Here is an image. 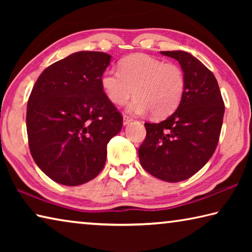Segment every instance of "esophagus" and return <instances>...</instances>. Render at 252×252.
Wrapping results in <instances>:
<instances>
[{"label": "esophagus", "mask_w": 252, "mask_h": 252, "mask_svg": "<svg viewBox=\"0 0 252 252\" xmlns=\"http://www.w3.org/2000/svg\"><path fill=\"white\" fill-rule=\"evenodd\" d=\"M132 120H133V119H132V118L127 117V116H125V117H123V125L127 126L130 122H132Z\"/></svg>", "instance_id": "obj_1"}]
</instances>
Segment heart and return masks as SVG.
Listing matches in <instances>:
<instances>
[{
    "instance_id": "heart-1",
    "label": "heart",
    "mask_w": 252,
    "mask_h": 252,
    "mask_svg": "<svg viewBox=\"0 0 252 252\" xmlns=\"http://www.w3.org/2000/svg\"><path fill=\"white\" fill-rule=\"evenodd\" d=\"M119 65L120 71L109 69L101 76L104 94L113 104L125 105L135 94L138 97L129 105L132 113L151 111L153 117L164 118L176 111L186 89V76L178 64L148 54H133Z\"/></svg>"
}]
</instances>
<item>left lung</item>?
Masks as SVG:
<instances>
[{
	"label": "left lung",
	"instance_id": "8db88e82",
	"mask_svg": "<svg viewBox=\"0 0 252 252\" xmlns=\"http://www.w3.org/2000/svg\"><path fill=\"white\" fill-rule=\"evenodd\" d=\"M176 59L186 76L178 109L159 123H144L147 136L139 148L142 168L167 182L197 173L215 152L222 126L224 103L212 72L185 51H162Z\"/></svg>",
	"mask_w": 252,
	"mask_h": 252
}]
</instances>
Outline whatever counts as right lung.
I'll use <instances>...</instances> for the list:
<instances>
[{
    "instance_id": "obj_1",
    "label": "right lung",
    "mask_w": 252,
    "mask_h": 252,
    "mask_svg": "<svg viewBox=\"0 0 252 252\" xmlns=\"http://www.w3.org/2000/svg\"><path fill=\"white\" fill-rule=\"evenodd\" d=\"M111 55L80 51L42 72L28 101L32 158L53 181L80 186L103 169L106 146L123 118L104 94L101 76Z\"/></svg>"
}]
</instances>
